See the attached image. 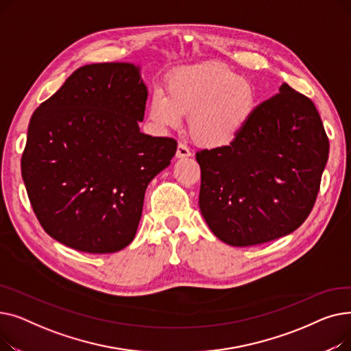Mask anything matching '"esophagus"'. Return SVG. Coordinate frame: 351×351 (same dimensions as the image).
<instances>
[{
  "label": "esophagus",
  "mask_w": 351,
  "mask_h": 351,
  "mask_svg": "<svg viewBox=\"0 0 351 351\" xmlns=\"http://www.w3.org/2000/svg\"><path fill=\"white\" fill-rule=\"evenodd\" d=\"M192 152L189 151V147L185 145V143H179L178 145V149H176V158H186V156H191Z\"/></svg>",
  "instance_id": "1"
}]
</instances>
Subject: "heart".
<instances>
[{
    "label": "heart",
    "mask_w": 351,
    "mask_h": 351,
    "mask_svg": "<svg viewBox=\"0 0 351 351\" xmlns=\"http://www.w3.org/2000/svg\"><path fill=\"white\" fill-rule=\"evenodd\" d=\"M254 108L252 82L225 64L209 62L176 72L168 82V94L155 90L149 118L160 129H171L189 115V132L196 142L222 147L243 131Z\"/></svg>",
    "instance_id": "obj_1"
}]
</instances>
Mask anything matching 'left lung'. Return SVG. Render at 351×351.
<instances>
[{
	"label": "left lung",
	"instance_id": "1",
	"mask_svg": "<svg viewBox=\"0 0 351 351\" xmlns=\"http://www.w3.org/2000/svg\"><path fill=\"white\" fill-rule=\"evenodd\" d=\"M257 105L226 146L196 152L199 208L230 246L266 243L310 215L328 158V138L311 99L283 84Z\"/></svg>",
	"mask_w": 351,
	"mask_h": 351
}]
</instances>
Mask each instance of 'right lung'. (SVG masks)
<instances>
[{"label": "right lung", "mask_w": 351, "mask_h": 351, "mask_svg": "<svg viewBox=\"0 0 351 351\" xmlns=\"http://www.w3.org/2000/svg\"><path fill=\"white\" fill-rule=\"evenodd\" d=\"M147 89L128 62L78 68L31 117L21 172L36 219L60 243L114 253L134 241L149 182L173 138L145 135Z\"/></svg>", "instance_id": "add662e5"}]
</instances>
